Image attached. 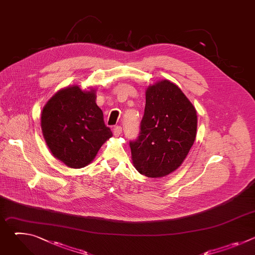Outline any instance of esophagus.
Masks as SVG:
<instances>
[{"label": "esophagus", "mask_w": 255, "mask_h": 255, "mask_svg": "<svg viewBox=\"0 0 255 255\" xmlns=\"http://www.w3.org/2000/svg\"><path fill=\"white\" fill-rule=\"evenodd\" d=\"M113 133H114V135H115L116 137L120 136V135L122 134V127H121V126H115V127L113 128Z\"/></svg>", "instance_id": "1"}]
</instances>
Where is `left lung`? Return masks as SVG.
Listing matches in <instances>:
<instances>
[{"label": "left lung", "mask_w": 255, "mask_h": 255, "mask_svg": "<svg viewBox=\"0 0 255 255\" xmlns=\"http://www.w3.org/2000/svg\"><path fill=\"white\" fill-rule=\"evenodd\" d=\"M196 134V109L180 89L166 80L149 87L139 135L129 142L135 168L148 177L169 174L187 157Z\"/></svg>", "instance_id": "obj_1"}]
</instances>
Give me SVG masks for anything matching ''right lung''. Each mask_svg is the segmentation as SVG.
Returning <instances> with one entry per match:
<instances>
[{"label":"right lung","instance_id":"right-lung-1","mask_svg":"<svg viewBox=\"0 0 255 255\" xmlns=\"http://www.w3.org/2000/svg\"><path fill=\"white\" fill-rule=\"evenodd\" d=\"M41 128L51 153L72 168L88 165L113 136L96 104L95 92H83L78 86L60 90L47 102Z\"/></svg>","mask_w":255,"mask_h":255}]
</instances>
